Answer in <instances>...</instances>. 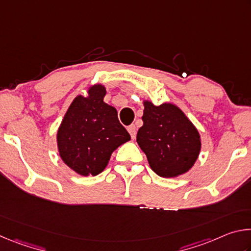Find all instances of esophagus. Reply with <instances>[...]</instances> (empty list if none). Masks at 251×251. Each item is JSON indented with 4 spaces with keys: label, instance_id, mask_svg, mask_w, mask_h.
I'll return each mask as SVG.
<instances>
[{
    "label": "esophagus",
    "instance_id": "34e87169",
    "mask_svg": "<svg viewBox=\"0 0 251 251\" xmlns=\"http://www.w3.org/2000/svg\"><path fill=\"white\" fill-rule=\"evenodd\" d=\"M128 133L130 134V137H131V139H135L136 138V127H135V125H130V126H128Z\"/></svg>",
    "mask_w": 251,
    "mask_h": 251
}]
</instances>
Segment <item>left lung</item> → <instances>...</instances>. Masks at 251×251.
<instances>
[{
	"label": "left lung",
	"instance_id": "8db88e82",
	"mask_svg": "<svg viewBox=\"0 0 251 251\" xmlns=\"http://www.w3.org/2000/svg\"><path fill=\"white\" fill-rule=\"evenodd\" d=\"M143 126L136 141L157 175L175 178L192 169L201 150L198 129L173 103L155 105L143 100Z\"/></svg>",
	"mask_w": 251,
	"mask_h": 251
}]
</instances>
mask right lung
<instances>
[{"label":"right lung","instance_id":"right-lung-1","mask_svg":"<svg viewBox=\"0 0 251 251\" xmlns=\"http://www.w3.org/2000/svg\"><path fill=\"white\" fill-rule=\"evenodd\" d=\"M106 87L94 84L87 95H77L67 108L56 134L59 157L80 176L99 175L113 151L130 141L115 107L104 101Z\"/></svg>","mask_w":251,"mask_h":251}]
</instances>
